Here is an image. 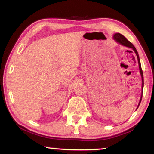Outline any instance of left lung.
Masks as SVG:
<instances>
[{
    "label": "left lung",
    "instance_id": "1",
    "mask_svg": "<svg viewBox=\"0 0 154 154\" xmlns=\"http://www.w3.org/2000/svg\"><path fill=\"white\" fill-rule=\"evenodd\" d=\"M113 38L117 41V42H118L119 43L122 44V45H124V46L128 47V48H132V49H133V50L134 51L135 53H136V54H137V59H138V62H139V70H140V75H141L142 82H143V84H142V94H141V97H140V102H139V105H138V107H139L140 103V102H141V99H142V96H143V85H144V82H143V71H142V69H141V65H140V59H139V54H138V52H137V51L136 48H135L134 46L133 45V44H132V43H130V41H129L128 40L127 38H126V37H125L124 36L121 35L120 33H116V34H115L114 36H113ZM138 107H137V108H138Z\"/></svg>",
    "mask_w": 154,
    "mask_h": 154
}]
</instances>
